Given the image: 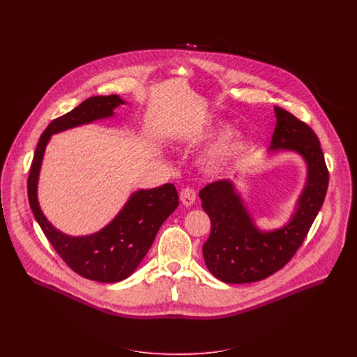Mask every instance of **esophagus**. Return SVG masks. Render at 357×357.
Listing matches in <instances>:
<instances>
[{
	"instance_id": "esophagus-1",
	"label": "esophagus",
	"mask_w": 357,
	"mask_h": 357,
	"mask_svg": "<svg viewBox=\"0 0 357 357\" xmlns=\"http://www.w3.org/2000/svg\"><path fill=\"white\" fill-rule=\"evenodd\" d=\"M180 199H181V202L185 204V206H192V204H195V199H197V192H195V190H192V188H190V187L181 190V192H180Z\"/></svg>"
}]
</instances>
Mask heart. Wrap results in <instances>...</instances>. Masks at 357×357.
Returning a JSON list of instances; mask_svg holds the SVG:
<instances>
[{
  "label": "heart",
  "instance_id": "1",
  "mask_svg": "<svg viewBox=\"0 0 357 357\" xmlns=\"http://www.w3.org/2000/svg\"><path fill=\"white\" fill-rule=\"evenodd\" d=\"M222 126H218V125H210L204 132V135L210 136L214 132L220 130ZM243 149H245L243 137L239 133L227 132L221 135L214 143H211L208 149L204 151V165L210 169L227 167L231 162L235 160V158L239 153L243 151Z\"/></svg>",
  "mask_w": 357,
  "mask_h": 357
}]
</instances>
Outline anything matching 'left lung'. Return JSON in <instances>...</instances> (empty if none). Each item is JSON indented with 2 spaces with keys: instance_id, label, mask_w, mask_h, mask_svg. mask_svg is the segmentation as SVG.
I'll list each match as a JSON object with an SVG mask.
<instances>
[{
  "instance_id": "left-lung-1",
  "label": "left lung",
  "mask_w": 357,
  "mask_h": 357,
  "mask_svg": "<svg viewBox=\"0 0 357 357\" xmlns=\"http://www.w3.org/2000/svg\"><path fill=\"white\" fill-rule=\"evenodd\" d=\"M276 126L269 153H297L305 160L306 180L287 224L261 231L231 180L207 184L199 192L211 222L202 248L204 264L224 283H253L278 272L300 249L328 187V170L320 142L305 122L275 107Z\"/></svg>"
}]
</instances>
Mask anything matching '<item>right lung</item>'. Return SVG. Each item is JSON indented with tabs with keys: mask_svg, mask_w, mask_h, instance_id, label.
<instances>
[{
	"mask_svg": "<svg viewBox=\"0 0 357 357\" xmlns=\"http://www.w3.org/2000/svg\"><path fill=\"white\" fill-rule=\"evenodd\" d=\"M125 102L118 95L93 96L53 119L40 137L27 181L30 207L56 253L78 275L102 283L121 282L137 269L160 225L178 206L176 187L163 184L151 190H139L100 231L70 236L56 229L44 215L37 195L38 180L52 135L111 118L114 109Z\"/></svg>",
	"mask_w": 357,
	"mask_h": 357,
	"instance_id": "right-lung-1",
	"label": "right lung"
}]
</instances>
